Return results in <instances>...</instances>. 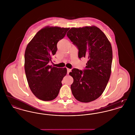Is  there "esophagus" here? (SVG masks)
Listing matches in <instances>:
<instances>
[{
  "mask_svg": "<svg viewBox=\"0 0 135 135\" xmlns=\"http://www.w3.org/2000/svg\"><path fill=\"white\" fill-rule=\"evenodd\" d=\"M71 71V69H68V68H67V74H68L69 73V72Z\"/></svg>",
  "mask_w": 135,
  "mask_h": 135,
  "instance_id": "34e87169",
  "label": "esophagus"
}]
</instances>
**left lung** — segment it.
Masks as SVG:
<instances>
[{"mask_svg":"<svg viewBox=\"0 0 135 135\" xmlns=\"http://www.w3.org/2000/svg\"><path fill=\"white\" fill-rule=\"evenodd\" d=\"M67 35L77 46L78 58L88 59L84 70L73 68L69 73L73 78L72 94L81 102H91L102 94L109 81L112 62L111 44L95 26L71 28Z\"/></svg>","mask_w":135,"mask_h":135,"instance_id":"obj_1","label":"left lung"}]
</instances>
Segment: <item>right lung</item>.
I'll return each instance as SVG.
<instances>
[{
  "label": "right lung",
  "mask_w": 135,
  "mask_h": 135,
  "mask_svg": "<svg viewBox=\"0 0 135 135\" xmlns=\"http://www.w3.org/2000/svg\"><path fill=\"white\" fill-rule=\"evenodd\" d=\"M69 28L47 26L41 29L28 44L25 52V71L33 94L42 101H51L58 96L66 68L49 65L57 51V43Z\"/></svg>",
  "instance_id": "1"
}]
</instances>
